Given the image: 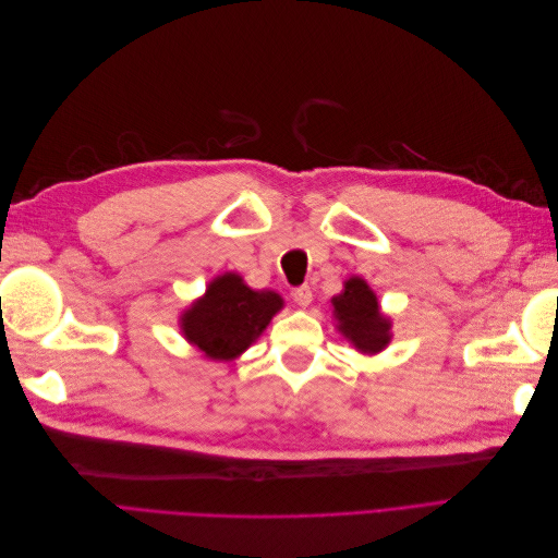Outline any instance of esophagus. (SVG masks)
<instances>
[{
  "label": "esophagus",
  "mask_w": 558,
  "mask_h": 558,
  "mask_svg": "<svg viewBox=\"0 0 558 558\" xmlns=\"http://www.w3.org/2000/svg\"><path fill=\"white\" fill-rule=\"evenodd\" d=\"M291 298L295 300V305H300V307H307L310 302H312V289H310L307 283L295 286V289L291 291Z\"/></svg>",
  "instance_id": "esophagus-1"
}]
</instances>
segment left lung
Instances as JSON below:
<instances>
[{
    "instance_id": "8db88e82",
    "label": "left lung",
    "mask_w": 558,
    "mask_h": 558,
    "mask_svg": "<svg viewBox=\"0 0 558 558\" xmlns=\"http://www.w3.org/2000/svg\"><path fill=\"white\" fill-rule=\"evenodd\" d=\"M332 307L337 320H340V330L363 353H377L391 340L388 337L391 324L379 314L377 298L363 279H349L344 293L332 298Z\"/></svg>"
}]
</instances>
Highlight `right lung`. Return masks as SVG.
Here are the masks:
<instances>
[{"label":"right lung","mask_w":558,"mask_h":558,"mask_svg":"<svg viewBox=\"0 0 558 558\" xmlns=\"http://www.w3.org/2000/svg\"><path fill=\"white\" fill-rule=\"evenodd\" d=\"M283 307L275 291H253L238 277H218L183 314V335L214 361H230L256 340Z\"/></svg>","instance_id":"add662e5"}]
</instances>
